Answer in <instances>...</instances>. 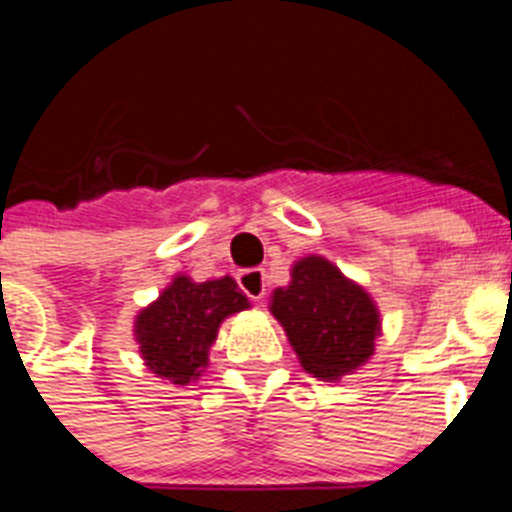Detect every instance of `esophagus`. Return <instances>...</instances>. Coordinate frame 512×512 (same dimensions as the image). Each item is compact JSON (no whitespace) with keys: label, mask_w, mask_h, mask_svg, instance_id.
Instances as JSON below:
<instances>
[{"label":"esophagus","mask_w":512,"mask_h":512,"mask_svg":"<svg viewBox=\"0 0 512 512\" xmlns=\"http://www.w3.org/2000/svg\"><path fill=\"white\" fill-rule=\"evenodd\" d=\"M238 284L251 300L261 302L266 297V274L264 269H246L238 274Z\"/></svg>","instance_id":"obj_1"}]
</instances>
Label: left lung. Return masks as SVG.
I'll return each mask as SVG.
<instances>
[{
    "label": "left lung",
    "mask_w": 512,
    "mask_h": 512,
    "mask_svg": "<svg viewBox=\"0 0 512 512\" xmlns=\"http://www.w3.org/2000/svg\"><path fill=\"white\" fill-rule=\"evenodd\" d=\"M269 310L282 323L302 369L323 382L361 369L382 336L372 295L318 253L295 261L287 287L271 292Z\"/></svg>",
    "instance_id": "left-lung-1"
}]
</instances>
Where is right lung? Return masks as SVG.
<instances>
[{
	"label": "right lung",
	"instance_id": "add662e5",
	"mask_svg": "<svg viewBox=\"0 0 512 512\" xmlns=\"http://www.w3.org/2000/svg\"><path fill=\"white\" fill-rule=\"evenodd\" d=\"M251 302L233 277L194 282L176 274L169 287L135 315L133 336L140 359L171 384L200 379L210 364V346L225 318Z\"/></svg>",
	"mask_w": 512,
	"mask_h": 512
}]
</instances>
